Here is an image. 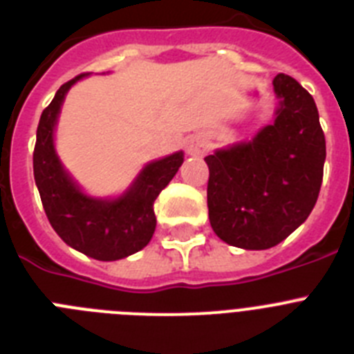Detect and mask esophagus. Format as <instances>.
Wrapping results in <instances>:
<instances>
[{"instance_id": "34e87169", "label": "esophagus", "mask_w": 354, "mask_h": 354, "mask_svg": "<svg viewBox=\"0 0 354 354\" xmlns=\"http://www.w3.org/2000/svg\"><path fill=\"white\" fill-rule=\"evenodd\" d=\"M207 150V145L202 138L198 136H192V138L186 142V152L189 156H202Z\"/></svg>"}]
</instances>
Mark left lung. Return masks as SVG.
<instances>
[{"instance_id": "8db88e82", "label": "left lung", "mask_w": 354, "mask_h": 354, "mask_svg": "<svg viewBox=\"0 0 354 354\" xmlns=\"http://www.w3.org/2000/svg\"><path fill=\"white\" fill-rule=\"evenodd\" d=\"M273 86L280 99L273 124L205 158L209 221L237 248L282 243L308 218L323 183L326 142L314 97L287 74Z\"/></svg>"}]
</instances>
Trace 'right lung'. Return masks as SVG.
Returning a JSON list of instances; mask_svg holds the SVG:
<instances>
[{
    "label": "right lung",
    "mask_w": 354,
    "mask_h": 354,
    "mask_svg": "<svg viewBox=\"0 0 354 354\" xmlns=\"http://www.w3.org/2000/svg\"><path fill=\"white\" fill-rule=\"evenodd\" d=\"M86 74L58 88L40 115L33 150V175L40 200L55 232L77 252L97 261H118L149 245L156 230L154 202L184 161L183 152L150 162L133 186L115 200L84 195L64 170L55 152L53 133L65 93Z\"/></svg>",
    "instance_id": "right-lung-1"
}]
</instances>
